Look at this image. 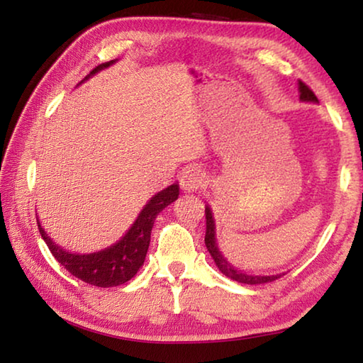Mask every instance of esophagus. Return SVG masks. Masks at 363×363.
<instances>
[{
    "label": "esophagus",
    "instance_id": "1",
    "mask_svg": "<svg viewBox=\"0 0 363 363\" xmlns=\"http://www.w3.org/2000/svg\"><path fill=\"white\" fill-rule=\"evenodd\" d=\"M206 186V176L199 167H189L181 174V187L187 192H196Z\"/></svg>",
    "mask_w": 363,
    "mask_h": 363
}]
</instances>
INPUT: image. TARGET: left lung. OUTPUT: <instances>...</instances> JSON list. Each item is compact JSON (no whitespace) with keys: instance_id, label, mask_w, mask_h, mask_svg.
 <instances>
[{"instance_id":"left-lung-1","label":"left lung","mask_w":363,"mask_h":363,"mask_svg":"<svg viewBox=\"0 0 363 363\" xmlns=\"http://www.w3.org/2000/svg\"><path fill=\"white\" fill-rule=\"evenodd\" d=\"M299 99L301 101H307V102H317V96L314 94V91H312L309 86L306 83H303L299 79ZM205 214H206V235H205V245L208 251H210V255L213 256L214 262H216V266L219 267L220 272L227 277L235 280V281H240V284H247V285H257V284H267V281H274L280 279L284 274H277V275H250V274H245L242 270L235 269L233 266H230L229 262L225 261V257L220 255V251L218 248V243H216V237H214V219H213V213L210 210V206L205 208Z\"/></svg>"}]
</instances>
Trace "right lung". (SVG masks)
I'll return each mask as SVG.
<instances>
[{
  "instance_id": "add662e5",
  "label": "right lung",
  "mask_w": 363,
  "mask_h": 363,
  "mask_svg": "<svg viewBox=\"0 0 363 363\" xmlns=\"http://www.w3.org/2000/svg\"><path fill=\"white\" fill-rule=\"evenodd\" d=\"M115 60H110V62L97 65L88 77L94 75V73L106 69ZM177 196H179V186L177 184H173V186L153 195L149 203L144 206V210L139 213L136 223L125 233V237L112 247L97 251V253H70V251H65L54 243L40 223L38 229L52 256L69 270L73 277L101 288L118 286L126 284L128 280H131L138 274L139 267L144 264L147 250H149L150 233L155 218L160 211H163L164 208L177 200Z\"/></svg>"
}]
</instances>
